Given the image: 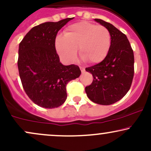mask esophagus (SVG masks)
I'll return each instance as SVG.
<instances>
[{
    "label": "esophagus",
    "mask_w": 151,
    "mask_h": 151,
    "mask_svg": "<svg viewBox=\"0 0 151 151\" xmlns=\"http://www.w3.org/2000/svg\"><path fill=\"white\" fill-rule=\"evenodd\" d=\"M79 68H80L81 72H84V71H85V68H84V67H79Z\"/></svg>",
    "instance_id": "1"
}]
</instances>
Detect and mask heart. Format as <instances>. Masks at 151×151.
I'll return each mask as SVG.
<instances>
[{"instance_id": "obj_1", "label": "heart", "mask_w": 151, "mask_h": 151, "mask_svg": "<svg viewBox=\"0 0 151 151\" xmlns=\"http://www.w3.org/2000/svg\"><path fill=\"white\" fill-rule=\"evenodd\" d=\"M65 36L55 40V47L64 62L72 63L79 56L89 64L101 62L110 50L111 37L106 27L82 21L69 26Z\"/></svg>"}]
</instances>
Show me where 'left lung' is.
Returning <instances> with one entry per match:
<instances>
[{
  "instance_id": "obj_1",
  "label": "left lung",
  "mask_w": 151,
  "mask_h": 151,
  "mask_svg": "<svg viewBox=\"0 0 151 151\" xmlns=\"http://www.w3.org/2000/svg\"><path fill=\"white\" fill-rule=\"evenodd\" d=\"M95 21L108 29L111 37L110 50L103 61L86 67L93 76L92 83L85 87L91 101L110 105L121 99L131 88L134 74V55L125 34L101 19Z\"/></svg>"
}]
</instances>
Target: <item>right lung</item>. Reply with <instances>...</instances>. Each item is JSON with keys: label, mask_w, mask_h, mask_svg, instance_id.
Listing matches in <instances>:
<instances>
[{"label": "right lung", "mask_w": 151, "mask_h": 151, "mask_svg": "<svg viewBox=\"0 0 151 151\" xmlns=\"http://www.w3.org/2000/svg\"><path fill=\"white\" fill-rule=\"evenodd\" d=\"M73 18L35 26L19 45L18 67L22 87L35 104L53 109L67 99V83L78 78L77 65H63L55 49L58 31Z\"/></svg>", "instance_id": "right-lung-1"}]
</instances>
